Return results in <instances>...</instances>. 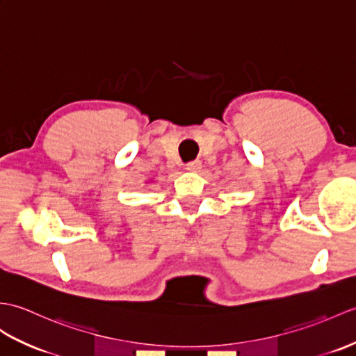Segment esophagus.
<instances>
[{"instance_id": "1", "label": "esophagus", "mask_w": 356, "mask_h": 356, "mask_svg": "<svg viewBox=\"0 0 356 356\" xmlns=\"http://www.w3.org/2000/svg\"><path fill=\"white\" fill-rule=\"evenodd\" d=\"M185 168H186L188 171L197 172V171L202 170V162H200V161H191V162H188V163L185 165Z\"/></svg>"}]
</instances>
